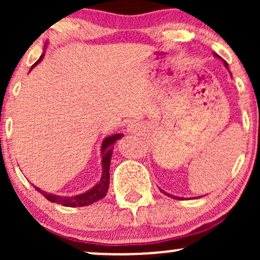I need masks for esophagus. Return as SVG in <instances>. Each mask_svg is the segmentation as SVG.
Wrapping results in <instances>:
<instances>
[{
  "instance_id": "1",
  "label": "esophagus",
  "mask_w": 260,
  "mask_h": 260,
  "mask_svg": "<svg viewBox=\"0 0 260 260\" xmlns=\"http://www.w3.org/2000/svg\"><path fill=\"white\" fill-rule=\"evenodd\" d=\"M138 129H139V126H138V123H136V122H132V123L128 124V127H127V131L129 133H136Z\"/></svg>"
}]
</instances>
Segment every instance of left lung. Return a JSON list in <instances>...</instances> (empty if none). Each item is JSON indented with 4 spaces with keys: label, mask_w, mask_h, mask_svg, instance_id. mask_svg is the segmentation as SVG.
<instances>
[{
    "label": "left lung",
    "mask_w": 260,
    "mask_h": 260,
    "mask_svg": "<svg viewBox=\"0 0 260 260\" xmlns=\"http://www.w3.org/2000/svg\"><path fill=\"white\" fill-rule=\"evenodd\" d=\"M214 56H215V57H219V58H221V57H220V56H219V55H217V53H215V52H214ZM223 64H225V66H226V67H229V64H228V62H226V61H223ZM161 192H162V193H164V194H166V196H169V197H171V198H174V196H171V194H169V193H166V192H164V190H161ZM176 199H180V198H177V197H176Z\"/></svg>",
    "instance_id": "1"
}]
</instances>
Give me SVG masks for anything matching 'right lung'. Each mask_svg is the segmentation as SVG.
Segmentation results:
<instances>
[{"label": "right lung", "mask_w": 260, "mask_h": 260, "mask_svg": "<svg viewBox=\"0 0 260 260\" xmlns=\"http://www.w3.org/2000/svg\"><path fill=\"white\" fill-rule=\"evenodd\" d=\"M43 56L44 55L40 56L39 61L35 62V63L32 64V67L41 61ZM121 137L122 134H113L111 137H107V138L103 142V145H101V155H103V176H101V180L99 183H98L94 188H91L90 190H88L86 193H83V194L74 197H58L50 194V193L47 194L46 192L39 189V188H37V189L47 199V201H50L51 203H57V204L63 205V207H86V205H90L92 203L103 199L104 197L106 196V192L107 189H109L110 184V161H111L113 143L117 142Z\"/></svg>", "instance_id": "1"}]
</instances>
